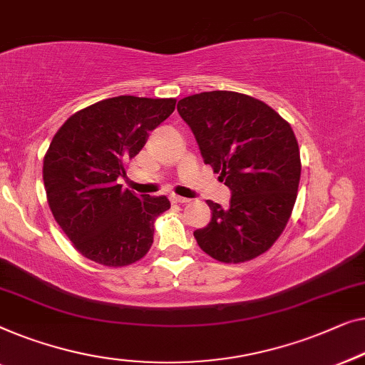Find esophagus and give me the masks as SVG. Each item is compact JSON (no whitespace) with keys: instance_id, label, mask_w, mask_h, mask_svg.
<instances>
[{"instance_id":"1","label":"esophagus","mask_w":365,"mask_h":365,"mask_svg":"<svg viewBox=\"0 0 365 365\" xmlns=\"http://www.w3.org/2000/svg\"><path fill=\"white\" fill-rule=\"evenodd\" d=\"M170 202H172V203H187L188 198L178 197V195H170Z\"/></svg>"}]
</instances>
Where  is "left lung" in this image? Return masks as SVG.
Here are the masks:
<instances>
[{
    "label": "left lung",
    "instance_id": "obj_1",
    "mask_svg": "<svg viewBox=\"0 0 365 365\" xmlns=\"http://www.w3.org/2000/svg\"><path fill=\"white\" fill-rule=\"evenodd\" d=\"M203 162L232 190L227 208L208 200L212 220L195 230L200 248L222 263H243L268 251L291 217L301 178L291 125L263 101L232 91L178 101Z\"/></svg>",
    "mask_w": 365,
    "mask_h": 365
}]
</instances>
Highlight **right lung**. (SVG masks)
Wrapping results in <instances>:
<instances>
[{"label":"right lung","mask_w":365,"mask_h":365,"mask_svg":"<svg viewBox=\"0 0 365 365\" xmlns=\"http://www.w3.org/2000/svg\"><path fill=\"white\" fill-rule=\"evenodd\" d=\"M175 104L110 97L76 112L56 132L43 165L46 195L56 222L86 258L117 268L150 250L153 222L170 202L165 195L137 197L117 178Z\"/></svg>","instance_id":"right-lung-1"}]
</instances>
